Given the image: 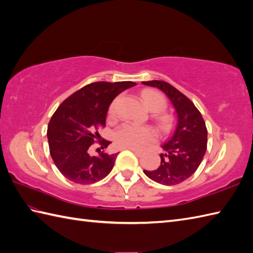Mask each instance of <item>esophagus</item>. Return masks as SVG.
Listing matches in <instances>:
<instances>
[{
	"mask_svg": "<svg viewBox=\"0 0 253 253\" xmlns=\"http://www.w3.org/2000/svg\"><path fill=\"white\" fill-rule=\"evenodd\" d=\"M130 151H132L133 153H135L136 155H141L143 153V150H140V149H129Z\"/></svg>",
	"mask_w": 253,
	"mask_h": 253,
	"instance_id": "esophagus-1",
	"label": "esophagus"
}]
</instances>
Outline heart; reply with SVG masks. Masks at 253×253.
Here are the masks:
<instances>
[{"label": "heart", "mask_w": 253, "mask_h": 253, "mask_svg": "<svg viewBox=\"0 0 253 253\" xmlns=\"http://www.w3.org/2000/svg\"><path fill=\"white\" fill-rule=\"evenodd\" d=\"M142 100L152 112H161L165 109L166 100L158 91L146 90L143 91ZM118 99L112 102L109 109L110 117H115L117 111ZM165 121V118H163ZM155 137L154 131L148 126H138L130 123H126L118 127L114 132V142L118 148L123 149H136L140 148L148 142L152 141Z\"/></svg>", "instance_id": "b5f03b06"}]
</instances>
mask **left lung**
<instances>
[{
	"instance_id": "left-lung-1",
	"label": "left lung",
	"mask_w": 253,
	"mask_h": 253,
	"mask_svg": "<svg viewBox=\"0 0 253 253\" xmlns=\"http://www.w3.org/2000/svg\"><path fill=\"white\" fill-rule=\"evenodd\" d=\"M157 87L169 96L177 113L173 136L164 143L160 154L161 164L154 170H143L150 179L165 186L180 184L197 170L201 164L208 144V129L201 113L192 101L173 85L162 80L142 82Z\"/></svg>"
}]
</instances>
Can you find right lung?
<instances>
[{
    "label": "right lung",
    "instance_id": "1",
    "mask_svg": "<svg viewBox=\"0 0 253 253\" xmlns=\"http://www.w3.org/2000/svg\"><path fill=\"white\" fill-rule=\"evenodd\" d=\"M136 83L98 82L84 85L57 107L47 125L50 154L57 169L73 182L89 185L110 174L118 153L100 151L91 157L90 148L99 141L102 149L110 141L99 140V127L105 126L109 106L122 91Z\"/></svg>",
    "mask_w": 253,
    "mask_h": 253
}]
</instances>
